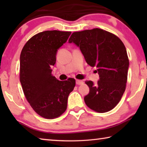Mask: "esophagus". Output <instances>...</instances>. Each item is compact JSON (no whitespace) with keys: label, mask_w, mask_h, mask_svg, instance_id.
Returning a JSON list of instances; mask_svg holds the SVG:
<instances>
[{"label":"esophagus","mask_w":147,"mask_h":147,"mask_svg":"<svg viewBox=\"0 0 147 147\" xmlns=\"http://www.w3.org/2000/svg\"><path fill=\"white\" fill-rule=\"evenodd\" d=\"M76 83L77 85H82L84 84V82L82 80H76Z\"/></svg>","instance_id":"obj_1"}]
</instances>
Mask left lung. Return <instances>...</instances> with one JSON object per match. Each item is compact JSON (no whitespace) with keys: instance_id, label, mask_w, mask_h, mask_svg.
Returning <instances> with one entry per match:
<instances>
[{"instance_id":"8db88e82","label":"left lung","mask_w":147,"mask_h":147,"mask_svg":"<svg viewBox=\"0 0 147 147\" xmlns=\"http://www.w3.org/2000/svg\"><path fill=\"white\" fill-rule=\"evenodd\" d=\"M80 47L88 64L97 68L96 84L86 81L89 93L84 97L87 106L98 113L111 110L126 89L129 59L124 43L115 34L100 28L74 32L69 39Z\"/></svg>"}]
</instances>
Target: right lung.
Here are the masks:
<instances>
[{"label": "right lung", "mask_w": 147, "mask_h": 147, "mask_svg": "<svg viewBox=\"0 0 147 147\" xmlns=\"http://www.w3.org/2000/svg\"><path fill=\"white\" fill-rule=\"evenodd\" d=\"M71 32L47 30L34 35L24 45L20 56V82L23 93L35 112L45 119L61 115L75 80L59 81L52 74L58 50Z\"/></svg>", "instance_id": "add662e5"}]
</instances>
